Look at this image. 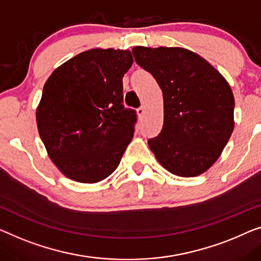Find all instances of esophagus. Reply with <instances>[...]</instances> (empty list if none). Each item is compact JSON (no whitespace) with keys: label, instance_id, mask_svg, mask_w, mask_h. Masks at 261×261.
Here are the masks:
<instances>
[{"label":"esophagus","instance_id":"1","mask_svg":"<svg viewBox=\"0 0 261 261\" xmlns=\"http://www.w3.org/2000/svg\"><path fill=\"white\" fill-rule=\"evenodd\" d=\"M144 112H145V107H141V108H138L137 114H138L139 116H143V115H144Z\"/></svg>","mask_w":261,"mask_h":261}]
</instances>
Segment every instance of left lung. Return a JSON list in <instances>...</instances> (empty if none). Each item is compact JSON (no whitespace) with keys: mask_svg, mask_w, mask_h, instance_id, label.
Returning <instances> with one entry per match:
<instances>
[{"mask_svg":"<svg viewBox=\"0 0 261 261\" xmlns=\"http://www.w3.org/2000/svg\"><path fill=\"white\" fill-rule=\"evenodd\" d=\"M132 54L157 81L164 99V124L161 134L147 141L151 151L176 176L205 172L219 158L234 127L230 85L191 50L135 46Z\"/></svg>","mask_w":261,"mask_h":261,"instance_id":"left-lung-1","label":"left lung"}]
</instances>
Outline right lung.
<instances>
[{
    "instance_id": "obj_1",
    "label": "right lung",
    "mask_w": 261,
    "mask_h": 261,
    "mask_svg": "<svg viewBox=\"0 0 261 261\" xmlns=\"http://www.w3.org/2000/svg\"><path fill=\"white\" fill-rule=\"evenodd\" d=\"M129 50L91 49L72 57L45 82L36 122L62 173L97 182L117 169L134 137L137 114L123 104Z\"/></svg>"
}]
</instances>
